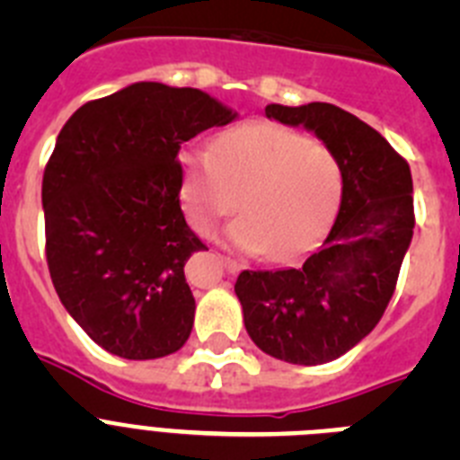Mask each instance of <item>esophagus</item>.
<instances>
[{
  "mask_svg": "<svg viewBox=\"0 0 460 460\" xmlns=\"http://www.w3.org/2000/svg\"><path fill=\"white\" fill-rule=\"evenodd\" d=\"M221 262H223V267H226L227 274H237V271L242 270V265H239L237 260H233V258H223L221 255Z\"/></svg>",
  "mask_w": 460,
  "mask_h": 460,
  "instance_id": "34e87169",
  "label": "esophagus"
}]
</instances>
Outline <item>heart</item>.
Wrapping results in <instances>:
<instances>
[{
	"instance_id": "b5f03b06",
	"label": "heart",
	"mask_w": 460,
	"mask_h": 460,
	"mask_svg": "<svg viewBox=\"0 0 460 460\" xmlns=\"http://www.w3.org/2000/svg\"><path fill=\"white\" fill-rule=\"evenodd\" d=\"M181 205L195 233L242 209L223 230L230 246L271 258L302 253L339 209L343 172L318 140L279 124H242L221 133L211 152L180 154Z\"/></svg>"
}]
</instances>
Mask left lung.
<instances>
[{
  "instance_id": "left-lung-1",
  "label": "left lung",
  "mask_w": 460,
  "mask_h": 460,
  "mask_svg": "<svg viewBox=\"0 0 460 460\" xmlns=\"http://www.w3.org/2000/svg\"><path fill=\"white\" fill-rule=\"evenodd\" d=\"M265 115L323 140L339 158L343 193L334 226L302 265L242 271L234 295L260 350L318 367L371 334L392 299L412 242V174L376 128L336 105L270 103Z\"/></svg>"
}]
</instances>
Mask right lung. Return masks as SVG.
I'll use <instances>...</instances> for the list:
<instances>
[{
	"label": "right lung",
	"instance_id": "add662e5",
	"mask_svg": "<svg viewBox=\"0 0 460 460\" xmlns=\"http://www.w3.org/2000/svg\"><path fill=\"white\" fill-rule=\"evenodd\" d=\"M237 117L202 89L133 83L57 136L40 190L48 267L68 315L110 355L158 359L189 341L184 265L205 243L180 207L177 154Z\"/></svg>",
	"mask_w": 460,
	"mask_h": 460
}]
</instances>
